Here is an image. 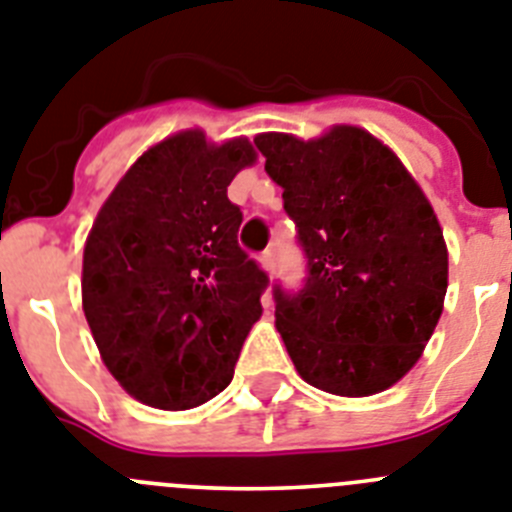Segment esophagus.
Wrapping results in <instances>:
<instances>
[{
	"label": "esophagus",
	"instance_id": "34e87169",
	"mask_svg": "<svg viewBox=\"0 0 512 512\" xmlns=\"http://www.w3.org/2000/svg\"><path fill=\"white\" fill-rule=\"evenodd\" d=\"M260 265H262V270H268V273L270 275H273L275 273V255H273V252H262V255H260Z\"/></svg>",
	"mask_w": 512,
	"mask_h": 512
}]
</instances>
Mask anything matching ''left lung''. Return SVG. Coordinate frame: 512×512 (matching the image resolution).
<instances>
[{
  "instance_id": "left-lung-1",
  "label": "left lung",
  "mask_w": 512,
  "mask_h": 512,
  "mask_svg": "<svg viewBox=\"0 0 512 512\" xmlns=\"http://www.w3.org/2000/svg\"><path fill=\"white\" fill-rule=\"evenodd\" d=\"M265 170L299 229L306 281L275 286V327L306 384L371 397L428 345L448 288L433 206L389 146L363 128L319 139L260 133Z\"/></svg>"
}]
</instances>
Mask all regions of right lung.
Returning a JSON list of instances; mask_svg holds the SVG:
<instances>
[{
    "instance_id": "obj_1",
    "label": "right lung",
    "mask_w": 512,
    "mask_h": 512,
    "mask_svg": "<svg viewBox=\"0 0 512 512\" xmlns=\"http://www.w3.org/2000/svg\"><path fill=\"white\" fill-rule=\"evenodd\" d=\"M257 159L247 139L180 131L144 151L84 244L82 309L133 399L193 410L231 384L268 273L239 247L226 188Z\"/></svg>"
}]
</instances>
